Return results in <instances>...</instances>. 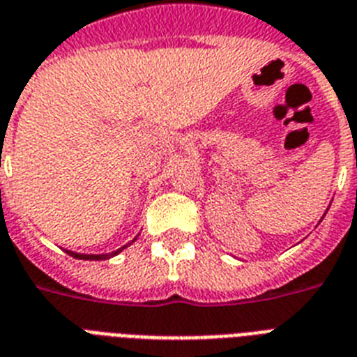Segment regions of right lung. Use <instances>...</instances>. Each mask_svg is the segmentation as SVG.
I'll return each mask as SVG.
<instances>
[{
    "instance_id": "add662e5",
    "label": "right lung",
    "mask_w": 357,
    "mask_h": 357,
    "mask_svg": "<svg viewBox=\"0 0 357 357\" xmlns=\"http://www.w3.org/2000/svg\"><path fill=\"white\" fill-rule=\"evenodd\" d=\"M126 248V246H122L120 250H116V252H113V254H100V255H86V254H74V252H68L72 257H75V259H92V261H100V259H109V257H113V255H116L119 252H122V250Z\"/></svg>"
}]
</instances>
